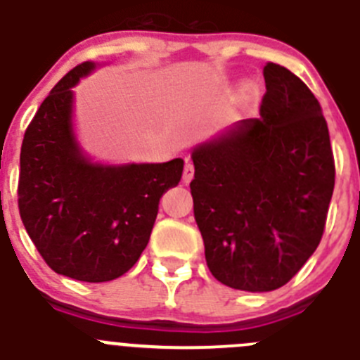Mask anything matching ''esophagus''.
<instances>
[{"mask_svg":"<svg viewBox=\"0 0 360 360\" xmlns=\"http://www.w3.org/2000/svg\"><path fill=\"white\" fill-rule=\"evenodd\" d=\"M193 165L190 161H186V165H184V168H183V183L184 184H188L190 181L193 179Z\"/></svg>","mask_w":360,"mask_h":360,"instance_id":"34e87169","label":"esophagus"}]
</instances>
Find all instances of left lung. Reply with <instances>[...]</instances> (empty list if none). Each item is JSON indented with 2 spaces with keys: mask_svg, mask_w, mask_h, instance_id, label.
I'll use <instances>...</instances> for the list:
<instances>
[{
  "mask_svg": "<svg viewBox=\"0 0 360 360\" xmlns=\"http://www.w3.org/2000/svg\"><path fill=\"white\" fill-rule=\"evenodd\" d=\"M259 120L193 150V215L219 283L271 292L323 239L335 161L321 105L295 74L264 67Z\"/></svg>",
  "mask_w": 360,
  "mask_h": 360,
  "instance_id": "1",
  "label": "left lung"
}]
</instances>
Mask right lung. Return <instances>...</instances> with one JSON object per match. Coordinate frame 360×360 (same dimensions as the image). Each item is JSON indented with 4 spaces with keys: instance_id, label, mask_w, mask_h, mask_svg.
<instances>
[{
    "instance_id": "obj_1",
    "label": "right lung",
    "mask_w": 360,
    "mask_h": 360,
    "mask_svg": "<svg viewBox=\"0 0 360 360\" xmlns=\"http://www.w3.org/2000/svg\"><path fill=\"white\" fill-rule=\"evenodd\" d=\"M90 61L52 89L25 130L18 206L25 230L56 274L85 283L117 279L146 248L159 199L176 186L183 159L101 167L81 154L72 134V86Z\"/></svg>"
}]
</instances>
